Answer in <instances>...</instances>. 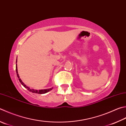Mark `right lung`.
I'll list each match as a JSON object with an SVG mask.
<instances>
[{
    "mask_svg": "<svg viewBox=\"0 0 126 126\" xmlns=\"http://www.w3.org/2000/svg\"><path fill=\"white\" fill-rule=\"evenodd\" d=\"M16 62H17V60H16ZM16 74H17V78H19V80L20 83H21V84H22V85H23L25 88H26L27 90H28L29 91H31V92L33 93H37V94H45V93H47L48 92V91H51L52 88L51 89H44V90H34V89H31L29 88V87L27 86L25 84L23 83V82L22 81V80L21 79H20V77L19 74H18V72H17V64H16Z\"/></svg>",
    "mask_w": 126,
    "mask_h": 126,
    "instance_id": "obj_1",
    "label": "right lung"
}]
</instances>
